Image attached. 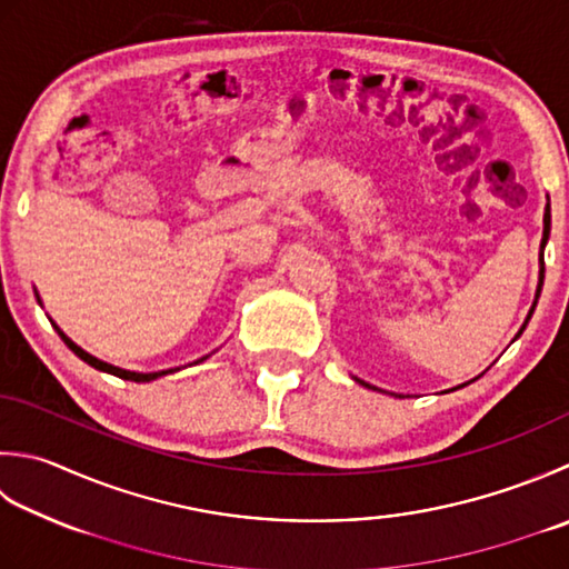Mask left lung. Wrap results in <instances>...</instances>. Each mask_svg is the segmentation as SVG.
<instances>
[{
    "label": "left lung",
    "mask_w": 569,
    "mask_h": 569,
    "mask_svg": "<svg viewBox=\"0 0 569 569\" xmlns=\"http://www.w3.org/2000/svg\"><path fill=\"white\" fill-rule=\"evenodd\" d=\"M548 237H550V207L545 209V231H542V243H540V249H545V243H548ZM540 286H538V296H536V303H538V298H540V291H542V278H545V259H542V251H540ZM536 303H532V308H530V316H532V310H536ZM530 316H528V320H530ZM528 320H526V326H528ZM526 326L520 328V332L526 330ZM518 332V336H520ZM365 385V382H362Z\"/></svg>",
    "instance_id": "left-lung-1"
}]
</instances>
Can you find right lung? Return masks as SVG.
I'll list each match as a JSON object with an SVG mask.
<instances>
[{"instance_id":"obj_1","label":"right lung","mask_w":569,"mask_h":569,"mask_svg":"<svg viewBox=\"0 0 569 569\" xmlns=\"http://www.w3.org/2000/svg\"><path fill=\"white\" fill-rule=\"evenodd\" d=\"M59 330V328H56ZM59 336H61V340L69 345V348L78 355V358H81L83 362H88L91 367H96V370H100V372H108V375H116V377H120V380H130V382H150V380H158V377H162V375H170V372H174V370H162V372H130V370H120V367H113V365H108V362H103V360H98V358H93V355H88L86 350H81L78 348V345L73 342V340H69L63 336V332L59 330ZM204 360V358H202ZM202 360H197V362H202Z\"/></svg>"}]
</instances>
